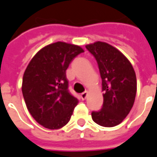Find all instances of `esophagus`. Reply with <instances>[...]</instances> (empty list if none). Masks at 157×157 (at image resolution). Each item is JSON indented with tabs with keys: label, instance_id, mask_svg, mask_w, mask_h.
<instances>
[{
	"label": "esophagus",
	"instance_id": "obj_1",
	"mask_svg": "<svg viewBox=\"0 0 157 157\" xmlns=\"http://www.w3.org/2000/svg\"><path fill=\"white\" fill-rule=\"evenodd\" d=\"M87 95H88L87 91H84V92H83V93L80 94V96H81V98H82V100H85V99H86V97H87Z\"/></svg>",
	"mask_w": 157,
	"mask_h": 157
}]
</instances>
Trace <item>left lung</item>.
Returning <instances> with one entry per match:
<instances>
[{"instance_id": "8db88e82", "label": "left lung", "mask_w": 157, "mask_h": 157, "mask_svg": "<svg viewBox=\"0 0 157 157\" xmlns=\"http://www.w3.org/2000/svg\"><path fill=\"white\" fill-rule=\"evenodd\" d=\"M85 47L98 63L104 91L102 108L92 112V119L101 126H117L134 103L137 80L134 67L122 52L107 43L97 41Z\"/></svg>"}]
</instances>
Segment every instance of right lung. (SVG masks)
I'll use <instances>...</instances> for the list:
<instances>
[{
	"mask_svg": "<svg viewBox=\"0 0 157 157\" xmlns=\"http://www.w3.org/2000/svg\"><path fill=\"white\" fill-rule=\"evenodd\" d=\"M80 46L56 42L35 54L24 72L22 92L29 112L49 129H58L69 122L78 99L68 90L66 70Z\"/></svg>",
	"mask_w": 157,
	"mask_h": 157,
	"instance_id": "right-lung-1",
	"label": "right lung"
}]
</instances>
